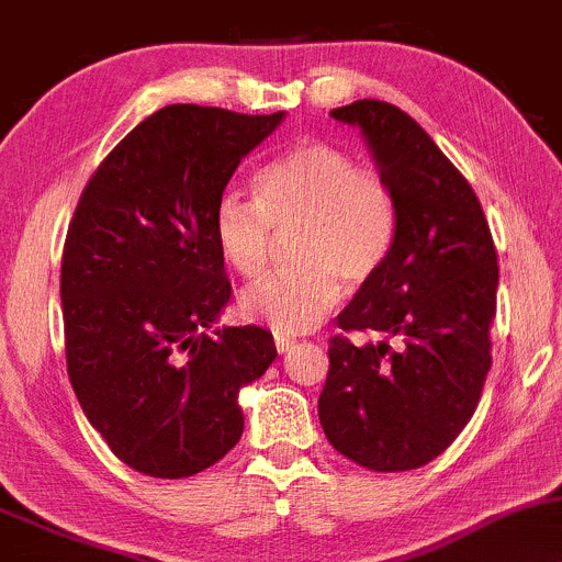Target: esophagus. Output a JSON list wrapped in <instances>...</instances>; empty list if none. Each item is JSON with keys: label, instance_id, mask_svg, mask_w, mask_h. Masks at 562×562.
Instances as JSON below:
<instances>
[{"label": "esophagus", "instance_id": "34e87169", "mask_svg": "<svg viewBox=\"0 0 562 562\" xmlns=\"http://www.w3.org/2000/svg\"><path fill=\"white\" fill-rule=\"evenodd\" d=\"M274 348H277V353H288V350L295 348V340L282 333H274Z\"/></svg>", "mask_w": 562, "mask_h": 562}]
</instances>
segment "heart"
Masks as SVG:
<instances>
[{"instance_id":"heart-1","label":"heart","mask_w":562,"mask_h":562,"mask_svg":"<svg viewBox=\"0 0 562 562\" xmlns=\"http://www.w3.org/2000/svg\"><path fill=\"white\" fill-rule=\"evenodd\" d=\"M288 227L295 263L243 290L240 314L299 335L337 306L342 282L361 285L387 261L397 235L395 195L342 148L303 140L256 175L254 201L225 193L212 214L216 248L243 277L261 272L272 229Z\"/></svg>"}]
</instances>
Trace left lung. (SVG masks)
Masks as SVG:
<instances>
[{
    "label": "left lung",
    "mask_w": 562,
    "mask_h": 562,
    "mask_svg": "<svg viewBox=\"0 0 562 562\" xmlns=\"http://www.w3.org/2000/svg\"><path fill=\"white\" fill-rule=\"evenodd\" d=\"M361 127L397 204L387 261L337 314L319 422L329 445L369 471L435 461L474 416L492 367L497 251L474 188L429 133L387 101L329 112Z\"/></svg>",
    "instance_id": "left-lung-1"
}]
</instances>
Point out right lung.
Wrapping results in <instances>:
<instances>
[{
  "instance_id": "1",
  "label": "right lung",
  "mask_w": 562,
  "mask_h": 562,
  "mask_svg": "<svg viewBox=\"0 0 562 562\" xmlns=\"http://www.w3.org/2000/svg\"><path fill=\"white\" fill-rule=\"evenodd\" d=\"M282 112L170 104L106 154L67 227V374L91 427L157 479L209 469L238 445V392L277 348L267 329L206 327L233 288L212 214L240 159Z\"/></svg>"
}]
</instances>
